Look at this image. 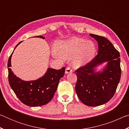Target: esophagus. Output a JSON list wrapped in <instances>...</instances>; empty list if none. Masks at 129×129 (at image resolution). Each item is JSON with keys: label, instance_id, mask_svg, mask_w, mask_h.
<instances>
[{"label": "esophagus", "instance_id": "obj_1", "mask_svg": "<svg viewBox=\"0 0 129 129\" xmlns=\"http://www.w3.org/2000/svg\"><path fill=\"white\" fill-rule=\"evenodd\" d=\"M73 72L72 69L70 67H67L66 69H65V73H72Z\"/></svg>", "mask_w": 129, "mask_h": 129}]
</instances>
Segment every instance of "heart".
Returning <instances> with one entry per match:
<instances>
[{
    "label": "heart",
    "instance_id": "obj_1",
    "mask_svg": "<svg viewBox=\"0 0 129 129\" xmlns=\"http://www.w3.org/2000/svg\"><path fill=\"white\" fill-rule=\"evenodd\" d=\"M54 54L56 53L63 58L74 56L72 62L75 67H80L90 61L94 56L96 46L92 41L72 37L65 40L57 42Z\"/></svg>",
    "mask_w": 129,
    "mask_h": 129
}]
</instances>
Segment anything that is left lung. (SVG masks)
<instances>
[{
	"label": "left lung",
	"mask_w": 129,
	"mask_h": 129,
	"mask_svg": "<svg viewBox=\"0 0 129 129\" xmlns=\"http://www.w3.org/2000/svg\"><path fill=\"white\" fill-rule=\"evenodd\" d=\"M97 41L98 54L93 60L75 72L77 77L75 90L82 103L97 106L108 102L113 97L121 78L120 54L106 38L89 35ZM106 67L96 72L95 68L104 62Z\"/></svg>",
	"instance_id": "8db88e82"
}]
</instances>
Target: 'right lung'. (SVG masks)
I'll return each instance as SVG.
<instances>
[{
  "label": "right lung",
  "instance_id": "1",
  "mask_svg": "<svg viewBox=\"0 0 129 129\" xmlns=\"http://www.w3.org/2000/svg\"><path fill=\"white\" fill-rule=\"evenodd\" d=\"M35 38L45 39L42 36ZM21 42L17 44L15 49ZM13 52L8 59L7 67L8 81L15 94L21 102L29 106H40L48 103L56 92L60 79L64 75L65 67L58 70L48 68L41 77L36 80L26 81L17 77L10 68L11 67V60Z\"/></svg>",
  "mask_w": 129,
  "mask_h": 129
}]
</instances>
